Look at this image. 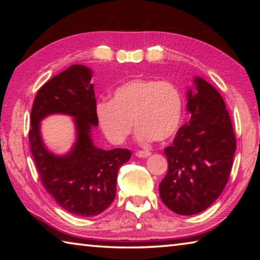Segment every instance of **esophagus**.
<instances>
[{
  "instance_id": "34e87169",
  "label": "esophagus",
  "mask_w": 260,
  "mask_h": 260,
  "mask_svg": "<svg viewBox=\"0 0 260 260\" xmlns=\"http://www.w3.org/2000/svg\"><path fill=\"white\" fill-rule=\"evenodd\" d=\"M150 155H151V152L148 151V150H144V151L140 150V151H136L135 152V156L139 157V158H147V157H149Z\"/></svg>"
}]
</instances>
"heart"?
I'll return each instance as SVG.
<instances>
[{"label": "heart", "instance_id": "heart-1", "mask_svg": "<svg viewBox=\"0 0 260 260\" xmlns=\"http://www.w3.org/2000/svg\"><path fill=\"white\" fill-rule=\"evenodd\" d=\"M182 108V95L174 83L132 79L114 90L112 101L96 104V117L113 144L125 142L133 131V122L141 142H162L178 132Z\"/></svg>", "mask_w": 260, "mask_h": 260}]
</instances>
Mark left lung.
Wrapping results in <instances>:
<instances>
[{
  "instance_id": "obj_1",
  "label": "left lung",
  "mask_w": 260,
  "mask_h": 260,
  "mask_svg": "<svg viewBox=\"0 0 260 260\" xmlns=\"http://www.w3.org/2000/svg\"><path fill=\"white\" fill-rule=\"evenodd\" d=\"M187 90L188 122L165 148L169 170L159 184L167 208L181 215L200 213L213 203L230 179L236 139L219 91L201 77Z\"/></svg>"
}]
</instances>
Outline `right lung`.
I'll return each instance as SVG.
<instances>
[{
  "instance_id": "right-lung-1",
  "label": "right lung",
  "mask_w": 260,
  "mask_h": 260,
  "mask_svg": "<svg viewBox=\"0 0 260 260\" xmlns=\"http://www.w3.org/2000/svg\"><path fill=\"white\" fill-rule=\"evenodd\" d=\"M93 71L74 64L46 82L35 96L30 112V151L47 192L68 212L79 217L102 213L116 197L117 175L129 160L128 149L103 150L93 142L96 117ZM51 114L74 118L76 141L64 155L50 152L43 142L41 121Z\"/></svg>"
}]
</instances>
